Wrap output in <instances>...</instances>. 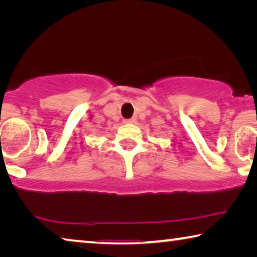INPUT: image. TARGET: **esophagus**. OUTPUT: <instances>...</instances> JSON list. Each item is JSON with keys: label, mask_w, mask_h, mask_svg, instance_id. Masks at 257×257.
I'll use <instances>...</instances> for the list:
<instances>
[{"label": "esophagus", "mask_w": 257, "mask_h": 257, "mask_svg": "<svg viewBox=\"0 0 257 257\" xmlns=\"http://www.w3.org/2000/svg\"><path fill=\"white\" fill-rule=\"evenodd\" d=\"M135 122V119H125L123 120V123H133Z\"/></svg>", "instance_id": "esophagus-1"}]
</instances>
